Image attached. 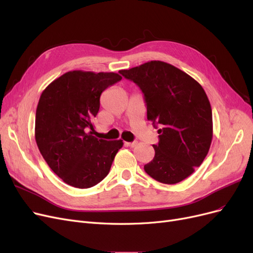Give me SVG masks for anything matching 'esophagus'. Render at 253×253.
I'll list each match as a JSON object with an SVG mask.
<instances>
[{
    "label": "esophagus",
    "mask_w": 253,
    "mask_h": 253,
    "mask_svg": "<svg viewBox=\"0 0 253 253\" xmlns=\"http://www.w3.org/2000/svg\"><path fill=\"white\" fill-rule=\"evenodd\" d=\"M125 144L126 145V147H129V148H134L137 145V142L134 141V142H125Z\"/></svg>",
    "instance_id": "obj_1"
}]
</instances>
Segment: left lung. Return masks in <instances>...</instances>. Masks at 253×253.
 Segmentation results:
<instances>
[{"label": "left lung", "instance_id": "1", "mask_svg": "<svg viewBox=\"0 0 253 253\" xmlns=\"http://www.w3.org/2000/svg\"><path fill=\"white\" fill-rule=\"evenodd\" d=\"M140 87L148 120L158 129L155 156L144 171L155 180L173 185L204 162L213 137L212 110L203 86L179 68L149 61L119 72Z\"/></svg>", "mask_w": 253, "mask_h": 253}]
</instances>
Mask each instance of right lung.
<instances>
[{"label":"right lung","mask_w":253,"mask_h":253,"mask_svg":"<svg viewBox=\"0 0 253 253\" xmlns=\"http://www.w3.org/2000/svg\"><path fill=\"white\" fill-rule=\"evenodd\" d=\"M122 77L116 73L72 71L45 88L36 112L35 137L43 158L67 185L90 188L109 174L124 142L93 136L100 95Z\"/></svg>","instance_id":"obj_1"}]
</instances>
